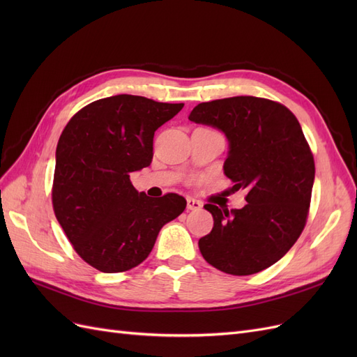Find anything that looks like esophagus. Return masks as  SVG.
I'll return each mask as SVG.
<instances>
[{
	"instance_id": "esophagus-1",
	"label": "esophagus",
	"mask_w": 357,
	"mask_h": 357,
	"mask_svg": "<svg viewBox=\"0 0 357 357\" xmlns=\"http://www.w3.org/2000/svg\"><path fill=\"white\" fill-rule=\"evenodd\" d=\"M202 207V202L195 199V198H188V210H201Z\"/></svg>"
}]
</instances>
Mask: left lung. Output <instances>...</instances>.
Wrapping results in <instances>:
<instances>
[{"mask_svg": "<svg viewBox=\"0 0 357 357\" xmlns=\"http://www.w3.org/2000/svg\"><path fill=\"white\" fill-rule=\"evenodd\" d=\"M189 121L226 135L225 174L234 190H247L240 210L204 205L214 226L198 243L201 255L232 275L274 265L304 231L314 183V159L298 119L280 102L232 96L198 104Z\"/></svg>", "mask_w": 357, "mask_h": 357, "instance_id": "1", "label": "left lung"}]
</instances>
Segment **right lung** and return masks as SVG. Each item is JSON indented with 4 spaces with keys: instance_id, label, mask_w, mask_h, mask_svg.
Segmentation results:
<instances>
[{
    "instance_id": "right-lung-1",
    "label": "right lung",
    "mask_w": 357,
    "mask_h": 357,
    "mask_svg": "<svg viewBox=\"0 0 357 357\" xmlns=\"http://www.w3.org/2000/svg\"><path fill=\"white\" fill-rule=\"evenodd\" d=\"M185 104L114 95L88 104L56 147L52 202L74 250L102 273H123L152 252L165 223L185 211L177 193L149 198L131 172L150 165L155 131Z\"/></svg>"
}]
</instances>
